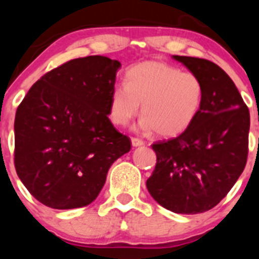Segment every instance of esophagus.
<instances>
[{"instance_id": "obj_1", "label": "esophagus", "mask_w": 259, "mask_h": 259, "mask_svg": "<svg viewBox=\"0 0 259 259\" xmlns=\"http://www.w3.org/2000/svg\"><path fill=\"white\" fill-rule=\"evenodd\" d=\"M132 144L133 146H142L144 145V142L142 139H139V138H132Z\"/></svg>"}]
</instances>
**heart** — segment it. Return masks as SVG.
<instances>
[{
	"label": "heart",
	"instance_id": "1",
	"mask_svg": "<svg viewBox=\"0 0 259 259\" xmlns=\"http://www.w3.org/2000/svg\"><path fill=\"white\" fill-rule=\"evenodd\" d=\"M203 101L204 85L197 75L163 61H144L127 70L125 83L113 88L109 117L114 125L125 126L142 104V129L174 137L192 125Z\"/></svg>",
	"mask_w": 259,
	"mask_h": 259
}]
</instances>
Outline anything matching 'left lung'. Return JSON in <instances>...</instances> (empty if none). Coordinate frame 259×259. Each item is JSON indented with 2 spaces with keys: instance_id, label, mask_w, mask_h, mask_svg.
Returning <instances> with one entry per match:
<instances>
[{
  "instance_id": "1",
  "label": "left lung",
  "mask_w": 259,
  "mask_h": 259,
  "mask_svg": "<svg viewBox=\"0 0 259 259\" xmlns=\"http://www.w3.org/2000/svg\"><path fill=\"white\" fill-rule=\"evenodd\" d=\"M173 57L202 80L204 101L194 121L179 137L151 145L156 164L146 188L166 209L203 213L228 194L244 170L249 110L218 65L198 57Z\"/></svg>"
}]
</instances>
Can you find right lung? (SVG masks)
Here are the masks:
<instances>
[{
    "instance_id": "add662e5",
    "label": "right lung",
    "mask_w": 259,
    "mask_h": 259,
    "mask_svg": "<svg viewBox=\"0 0 259 259\" xmlns=\"http://www.w3.org/2000/svg\"><path fill=\"white\" fill-rule=\"evenodd\" d=\"M121 64L105 56L70 60L36 81L15 117V168L40 203L85 207L103 189L111 164L130 150L109 119Z\"/></svg>"
}]
</instances>
